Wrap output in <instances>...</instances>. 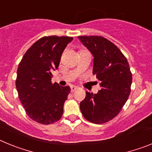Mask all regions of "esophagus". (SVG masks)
Listing matches in <instances>:
<instances>
[{
	"label": "esophagus",
	"instance_id": "esophagus-1",
	"mask_svg": "<svg viewBox=\"0 0 152 152\" xmlns=\"http://www.w3.org/2000/svg\"><path fill=\"white\" fill-rule=\"evenodd\" d=\"M77 88L76 86H72L71 87V92H75V91H77Z\"/></svg>",
	"mask_w": 152,
	"mask_h": 152
}]
</instances>
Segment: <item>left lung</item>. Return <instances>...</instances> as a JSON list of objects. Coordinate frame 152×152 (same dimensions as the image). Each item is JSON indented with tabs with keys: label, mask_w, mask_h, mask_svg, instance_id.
Listing matches in <instances>:
<instances>
[{
	"label": "left lung",
	"mask_w": 152,
	"mask_h": 152,
	"mask_svg": "<svg viewBox=\"0 0 152 152\" xmlns=\"http://www.w3.org/2000/svg\"><path fill=\"white\" fill-rule=\"evenodd\" d=\"M94 56L93 74L100 81L97 94L86 92L80 109L87 120L95 124L109 122L117 116L128 100L132 80L124 55L103 36H78Z\"/></svg>",
	"instance_id": "left-lung-1"
}]
</instances>
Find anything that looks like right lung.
<instances>
[{"label": "right lung", "mask_w": 152, "mask_h": 152, "mask_svg": "<svg viewBox=\"0 0 152 152\" xmlns=\"http://www.w3.org/2000/svg\"><path fill=\"white\" fill-rule=\"evenodd\" d=\"M73 38L44 36L24 54L17 68L16 88L26 114L39 123L49 125L61 119L71 88L52 83L61 54Z\"/></svg>", "instance_id": "right-lung-1"}]
</instances>
